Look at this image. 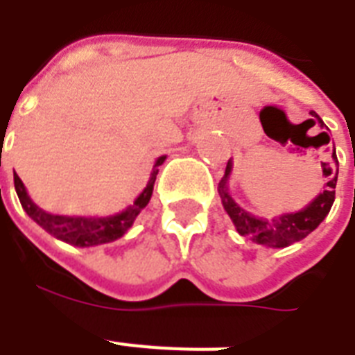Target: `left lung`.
Masks as SVG:
<instances>
[{"instance_id": "obj_1", "label": "left lung", "mask_w": 355, "mask_h": 355, "mask_svg": "<svg viewBox=\"0 0 355 355\" xmlns=\"http://www.w3.org/2000/svg\"><path fill=\"white\" fill-rule=\"evenodd\" d=\"M311 116L317 118L320 123V127H324V121L311 110ZM313 121V119H311ZM326 134V132H324ZM328 136V134H326ZM331 158L336 160V169L326 167L324 173L326 177H330V180L326 182L324 191L315 197L304 210L295 211V214H284L280 217H272V219H261V217H254L252 214H248L237 205L236 200L228 193V177L232 173V162L228 160L227 169H225V177L221 178V182L217 186V191L221 195L223 206L230 216L232 223L236 225V230L241 236L252 239L258 245H265V247H275L282 248L297 243L300 239L311 234L315 228L319 227L320 223L324 221V217L330 214V208L336 200V184H337V175H339V162H337L336 149Z\"/></svg>"}]
</instances>
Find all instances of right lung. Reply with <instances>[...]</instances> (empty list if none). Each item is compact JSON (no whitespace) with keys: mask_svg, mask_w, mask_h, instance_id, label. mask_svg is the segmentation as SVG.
I'll list each match as a JSON object with an SVG mask.
<instances>
[{"mask_svg":"<svg viewBox=\"0 0 355 355\" xmlns=\"http://www.w3.org/2000/svg\"><path fill=\"white\" fill-rule=\"evenodd\" d=\"M166 160V156H160L155 164V169L150 173L149 184L145 186V189L139 193V197L134 200L132 206H128L127 210H123L121 214L110 217H68V216H53L47 214L42 208L31 200V197L25 191L24 182L19 180V177L14 173V188L18 193V199L21 202V208L27 211V216L40 225L46 232L55 236L60 241H66L75 247H94V245H103V243L116 241L123 234L127 232L128 228L132 227L134 219L138 217V214L144 210L147 202L150 200L153 195V186H155L156 175L158 169L156 167L162 166Z\"/></svg>","mask_w":355,"mask_h":355,"instance_id":"right-lung-1","label":"right lung"}]
</instances>
